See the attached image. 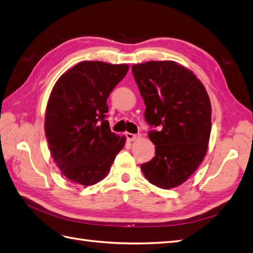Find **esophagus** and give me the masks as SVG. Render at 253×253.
Segmentation results:
<instances>
[{"instance_id":"esophagus-1","label":"esophagus","mask_w":253,"mask_h":253,"mask_svg":"<svg viewBox=\"0 0 253 253\" xmlns=\"http://www.w3.org/2000/svg\"><path fill=\"white\" fill-rule=\"evenodd\" d=\"M125 136H126L127 140H129V141H134V140H137L139 138L138 134H133V133H130V132H126Z\"/></svg>"}]
</instances>
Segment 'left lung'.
Segmentation results:
<instances>
[{"label":"left lung","mask_w":253,"mask_h":253,"mask_svg":"<svg viewBox=\"0 0 253 253\" xmlns=\"http://www.w3.org/2000/svg\"><path fill=\"white\" fill-rule=\"evenodd\" d=\"M132 74L145 104L144 120L155 156L141 165L150 183L171 189L183 183L206 155L211 105L195 75L173 61L133 64Z\"/></svg>","instance_id":"obj_1"}]
</instances>
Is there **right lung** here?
Returning <instances> with one entry per match:
<instances>
[{"mask_svg": "<svg viewBox=\"0 0 253 253\" xmlns=\"http://www.w3.org/2000/svg\"><path fill=\"white\" fill-rule=\"evenodd\" d=\"M127 64L83 61L57 81L47 102L45 134L66 178L92 185L108 174L125 138L111 131L107 99L124 79Z\"/></svg>", "mask_w": 253, "mask_h": 253, "instance_id": "obj_1", "label": "right lung"}]
</instances>
